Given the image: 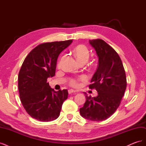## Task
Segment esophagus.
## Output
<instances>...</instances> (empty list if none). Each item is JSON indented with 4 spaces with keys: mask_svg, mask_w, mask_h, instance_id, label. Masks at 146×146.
<instances>
[{
    "mask_svg": "<svg viewBox=\"0 0 146 146\" xmlns=\"http://www.w3.org/2000/svg\"><path fill=\"white\" fill-rule=\"evenodd\" d=\"M69 94H72V93H76V92H77V91L76 90H68Z\"/></svg>",
    "mask_w": 146,
    "mask_h": 146,
    "instance_id": "esophagus-1",
    "label": "esophagus"
}]
</instances>
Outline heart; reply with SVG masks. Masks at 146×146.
I'll return each mask as SVG.
<instances>
[{"instance_id": "heart-1", "label": "heart", "mask_w": 146, "mask_h": 146, "mask_svg": "<svg viewBox=\"0 0 146 146\" xmlns=\"http://www.w3.org/2000/svg\"><path fill=\"white\" fill-rule=\"evenodd\" d=\"M74 54L76 56L77 60L80 61L82 60H88L90 56V52L88 48L85 46L80 45L77 46L74 49ZM86 77L84 76H80L77 78H72L70 79L69 85L72 87H77L79 85V82L85 81Z\"/></svg>"}]
</instances>
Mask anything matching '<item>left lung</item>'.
I'll use <instances>...</instances> for the list:
<instances>
[{
  "mask_svg": "<svg viewBox=\"0 0 146 146\" xmlns=\"http://www.w3.org/2000/svg\"><path fill=\"white\" fill-rule=\"evenodd\" d=\"M99 57L98 67L89 85L98 96H88L81 116L92 121H105L111 116L121 104L127 87L126 75L120 56L102 39L89 41Z\"/></svg>",
  "mask_w": 146,
  "mask_h": 146,
  "instance_id": "1",
  "label": "left lung"
}]
</instances>
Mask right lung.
<instances>
[{"mask_svg":"<svg viewBox=\"0 0 146 146\" xmlns=\"http://www.w3.org/2000/svg\"><path fill=\"white\" fill-rule=\"evenodd\" d=\"M72 39L44 42L25 57L18 76L21 103L29 115L38 121L48 122L60 116L67 90L54 91L47 82L55 74L58 55L72 43Z\"/></svg>","mask_w":146,"mask_h":146,"instance_id":"1","label":"right lung"}]
</instances>
